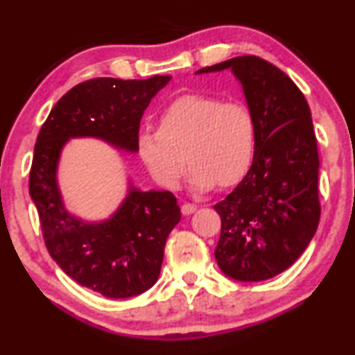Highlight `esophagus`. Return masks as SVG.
<instances>
[{"instance_id": "1", "label": "esophagus", "mask_w": 355, "mask_h": 355, "mask_svg": "<svg viewBox=\"0 0 355 355\" xmlns=\"http://www.w3.org/2000/svg\"><path fill=\"white\" fill-rule=\"evenodd\" d=\"M196 211V205L191 203H183L182 205V213L183 215H191V213Z\"/></svg>"}]
</instances>
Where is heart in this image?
I'll return each instance as SVG.
<instances>
[{
    "label": "heart",
    "instance_id": "1",
    "mask_svg": "<svg viewBox=\"0 0 355 355\" xmlns=\"http://www.w3.org/2000/svg\"><path fill=\"white\" fill-rule=\"evenodd\" d=\"M254 144L253 115L245 105L185 94L162 110L159 130L139 135L137 150L153 180L165 189L180 185L187 159L193 190L208 191L216 183L230 187L245 177Z\"/></svg>",
    "mask_w": 355,
    "mask_h": 355
}]
</instances>
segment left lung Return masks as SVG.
Segmentation results:
<instances>
[{"label":"left lung","instance_id":"left-lung-1","mask_svg":"<svg viewBox=\"0 0 355 355\" xmlns=\"http://www.w3.org/2000/svg\"><path fill=\"white\" fill-rule=\"evenodd\" d=\"M232 69L253 115V164L232 193L216 203L220 270L245 283L288 270L313 240L321 216L318 142L304 94L256 55H238L196 74Z\"/></svg>","mask_w":355,"mask_h":355}]
</instances>
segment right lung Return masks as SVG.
<instances>
[{"mask_svg": "<svg viewBox=\"0 0 355 355\" xmlns=\"http://www.w3.org/2000/svg\"><path fill=\"white\" fill-rule=\"evenodd\" d=\"M170 79L80 83L58 101L34 145L29 195L51 258L76 283L112 300L137 296L157 283L166 238L182 216L177 198L172 191H142L130 183L110 218L87 223L64 207L58 187L59 157L76 137H94L137 152L144 110Z\"/></svg>", "mask_w": 355, "mask_h": 355, "instance_id": "add662e5", "label": "right lung"}]
</instances>
